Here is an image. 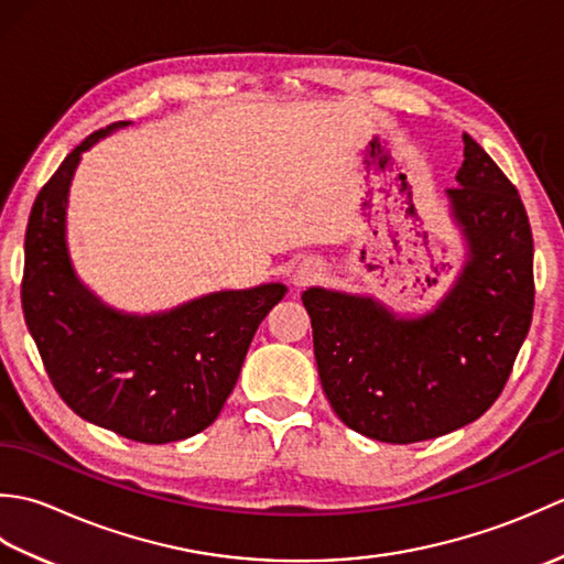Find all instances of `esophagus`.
I'll return each mask as SVG.
<instances>
[{
    "instance_id": "34e87169",
    "label": "esophagus",
    "mask_w": 564,
    "mask_h": 564,
    "mask_svg": "<svg viewBox=\"0 0 564 564\" xmlns=\"http://www.w3.org/2000/svg\"><path fill=\"white\" fill-rule=\"evenodd\" d=\"M319 271H322V267L317 261H303L301 267H297V271L293 273V283L297 285V289H301V285L313 283L319 275Z\"/></svg>"
}]
</instances>
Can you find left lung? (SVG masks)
I'll return each instance as SVG.
<instances>
[{"label":"left lung","mask_w":564,"mask_h":564,"mask_svg":"<svg viewBox=\"0 0 564 564\" xmlns=\"http://www.w3.org/2000/svg\"><path fill=\"white\" fill-rule=\"evenodd\" d=\"M446 188L465 245L441 301L400 315L373 295L313 285L315 358L332 410L382 443L436 438L480 419L505 390L533 317V235L519 191L463 133Z\"/></svg>","instance_id":"1"}]
</instances>
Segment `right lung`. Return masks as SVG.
I'll return each instance as SVG.
<instances>
[{
  "label": "right lung",
  "instance_id": "right-lung-1",
  "mask_svg": "<svg viewBox=\"0 0 564 564\" xmlns=\"http://www.w3.org/2000/svg\"><path fill=\"white\" fill-rule=\"evenodd\" d=\"M126 126L91 133L35 198L21 283L23 317L72 412L130 441H184L218 419L257 327L289 289L261 283L215 291L150 315L106 305L72 263L67 203L82 152Z\"/></svg>",
  "mask_w": 564,
  "mask_h": 564
}]
</instances>
